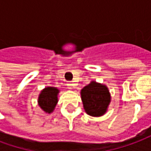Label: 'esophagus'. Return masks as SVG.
I'll list each match as a JSON object with an SVG mask.
<instances>
[{"label":"esophagus","mask_w":151,"mask_h":151,"mask_svg":"<svg viewBox=\"0 0 151 151\" xmlns=\"http://www.w3.org/2000/svg\"><path fill=\"white\" fill-rule=\"evenodd\" d=\"M67 86H68L69 89H73V82H68Z\"/></svg>","instance_id":"esophagus-1"}]
</instances>
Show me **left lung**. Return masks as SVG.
<instances>
[{
  "instance_id": "1",
  "label": "left lung",
  "mask_w": 151,
  "mask_h": 151,
  "mask_svg": "<svg viewBox=\"0 0 151 151\" xmlns=\"http://www.w3.org/2000/svg\"><path fill=\"white\" fill-rule=\"evenodd\" d=\"M81 96L86 112L92 116L104 115L111 100L108 87L95 82L86 86L81 91Z\"/></svg>"
}]
</instances>
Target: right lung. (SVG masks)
Segmentation results:
<instances>
[{
  "label": "right lung",
  "instance_id": "add662e5",
  "mask_svg": "<svg viewBox=\"0 0 151 151\" xmlns=\"http://www.w3.org/2000/svg\"><path fill=\"white\" fill-rule=\"evenodd\" d=\"M59 90L55 87H46L40 93L39 97V104L43 111L51 113L57 104V94Z\"/></svg>",
  "mask_w": 151,
  "mask_h": 151
}]
</instances>
